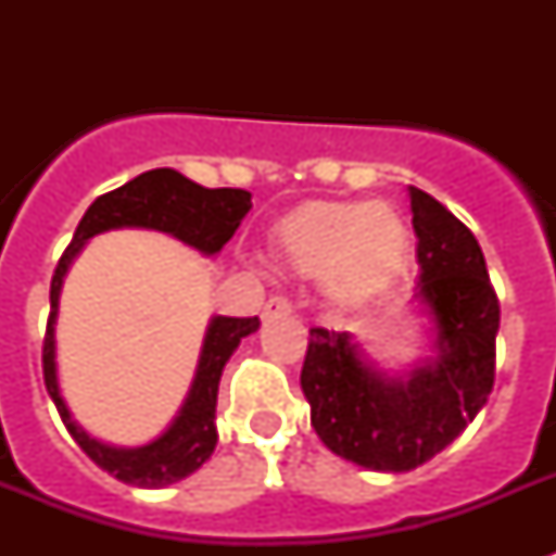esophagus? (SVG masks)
<instances>
[{"instance_id": "1", "label": "esophagus", "mask_w": 556, "mask_h": 556, "mask_svg": "<svg viewBox=\"0 0 556 556\" xmlns=\"http://www.w3.org/2000/svg\"><path fill=\"white\" fill-rule=\"evenodd\" d=\"M279 314H291V303H288L286 296H270L265 308H262V317L268 320V317H279Z\"/></svg>"}]
</instances>
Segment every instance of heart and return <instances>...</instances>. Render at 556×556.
Segmentation results:
<instances>
[{
	"mask_svg": "<svg viewBox=\"0 0 556 556\" xmlns=\"http://www.w3.org/2000/svg\"><path fill=\"white\" fill-rule=\"evenodd\" d=\"M270 244L291 274L320 279L331 305L361 308L401 279L409 227L387 201H312L279 222Z\"/></svg>",
	"mask_w": 556,
	"mask_h": 556,
	"instance_id": "1",
	"label": "heart"
}]
</instances>
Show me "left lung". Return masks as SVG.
Listing matches in <instances>:
<instances>
[{"label":"left lung","mask_w":556,"mask_h":556,"mask_svg":"<svg viewBox=\"0 0 556 556\" xmlns=\"http://www.w3.org/2000/svg\"><path fill=\"white\" fill-rule=\"evenodd\" d=\"M415 312L430 320V355L389 371L349 331L312 329L300 387L312 427L331 453L406 473L453 444L488 404L500 303L476 236L444 204L409 187Z\"/></svg>","instance_id":"left-lung-1"}]
</instances>
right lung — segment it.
<instances>
[{"instance_id":"obj_1","label":"right lung","mask_w":556,"mask_h":556,"mask_svg":"<svg viewBox=\"0 0 556 556\" xmlns=\"http://www.w3.org/2000/svg\"><path fill=\"white\" fill-rule=\"evenodd\" d=\"M248 210H251V192L248 190H230V187L210 190V187H201L181 176L178 169H150L132 181H126L124 187L91 201V207L86 210V216L74 230L72 244L60 256V265L51 279V317H48L46 346H42L46 389L63 418L65 430L72 432V439L80 444L83 453L121 482L150 488V491L167 488V484L181 482L195 473L213 456L218 441L216 397L222 369L236 352V346L242 343V338L260 329V317H210L199 352V366H195L190 392H187L176 418L169 421V427L159 439L147 441L141 447H117V444L94 439L74 418L63 392H60L54 326L56 314H60V291H63L65 274L91 236L121 230V227L161 230L178 242L190 244L192 251L216 256L230 242L236 227L242 225Z\"/></svg>"}]
</instances>
